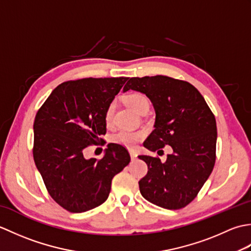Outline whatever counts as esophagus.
<instances>
[{
	"label": "esophagus",
	"instance_id": "1",
	"mask_svg": "<svg viewBox=\"0 0 251 251\" xmlns=\"http://www.w3.org/2000/svg\"><path fill=\"white\" fill-rule=\"evenodd\" d=\"M129 155H130L131 159H136L137 156H138V154H137L134 150H130V151H129Z\"/></svg>",
	"mask_w": 251,
	"mask_h": 251
}]
</instances>
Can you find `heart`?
Segmentation results:
<instances>
[{
  "label": "heart",
  "mask_w": 251,
  "mask_h": 251,
  "mask_svg": "<svg viewBox=\"0 0 251 251\" xmlns=\"http://www.w3.org/2000/svg\"><path fill=\"white\" fill-rule=\"evenodd\" d=\"M126 102L132 110H135L137 113L142 114L143 112L149 111L150 102L145 95L140 93H132L126 97ZM114 113H115V102L112 101L106 106L104 113V121L106 127H112L114 124ZM145 137V131H131L123 129L117 131L116 134L112 136L111 140L117 145L124 146L126 148H134L142 138Z\"/></svg>",
  "instance_id": "b5f03b06"
}]
</instances>
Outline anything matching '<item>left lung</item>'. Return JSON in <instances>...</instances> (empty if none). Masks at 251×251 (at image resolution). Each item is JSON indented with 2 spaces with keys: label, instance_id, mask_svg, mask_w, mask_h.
I'll return each instance as SVG.
<instances>
[{
  "label": "left lung",
  "instance_id": "obj_1",
  "mask_svg": "<svg viewBox=\"0 0 251 251\" xmlns=\"http://www.w3.org/2000/svg\"><path fill=\"white\" fill-rule=\"evenodd\" d=\"M145 94L155 110V125L143 147L152 152L170 146L164 163L139 155L148 174L139 181L141 195L152 204L180 209L193 201L216 162L217 124L204 97L193 85L169 76L131 77L124 92ZM157 152V153H158Z\"/></svg>",
  "mask_w": 251,
  "mask_h": 251
}]
</instances>
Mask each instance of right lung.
<instances>
[{"instance_id":"obj_1","label":"right lung","mask_w":251,"mask_h":251,"mask_svg":"<svg viewBox=\"0 0 251 251\" xmlns=\"http://www.w3.org/2000/svg\"><path fill=\"white\" fill-rule=\"evenodd\" d=\"M128 77L82 78L52 90L35 115L33 158L47 191L70 212H84L108 199L112 179L130 162L125 147L109 143L102 158L84 157L103 141L106 106Z\"/></svg>"}]
</instances>
